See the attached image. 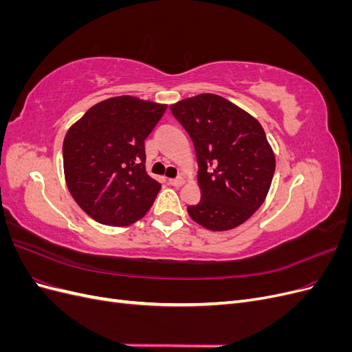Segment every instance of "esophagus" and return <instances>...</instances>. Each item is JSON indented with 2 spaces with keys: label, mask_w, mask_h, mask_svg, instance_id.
Instances as JSON below:
<instances>
[{
  "label": "esophagus",
  "mask_w": 352,
  "mask_h": 352,
  "mask_svg": "<svg viewBox=\"0 0 352 352\" xmlns=\"http://www.w3.org/2000/svg\"><path fill=\"white\" fill-rule=\"evenodd\" d=\"M185 184V179L184 177H176V179H168V185H172L175 188L182 186Z\"/></svg>",
  "instance_id": "34e87169"
}]
</instances>
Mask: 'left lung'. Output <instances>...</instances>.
Masks as SVG:
<instances>
[{"label": "left lung", "instance_id": "left-lung-1", "mask_svg": "<svg viewBox=\"0 0 352 352\" xmlns=\"http://www.w3.org/2000/svg\"><path fill=\"white\" fill-rule=\"evenodd\" d=\"M194 142L201 199L188 214L210 230H229L260 208L274 175L261 124L238 105L201 94L170 105Z\"/></svg>", "mask_w": 352, "mask_h": 352}]
</instances>
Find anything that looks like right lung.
<instances>
[{
    "instance_id": "obj_1",
    "label": "right lung",
    "mask_w": 352,
    "mask_h": 352,
    "mask_svg": "<svg viewBox=\"0 0 352 352\" xmlns=\"http://www.w3.org/2000/svg\"><path fill=\"white\" fill-rule=\"evenodd\" d=\"M167 105L116 97L94 105L63 142L66 184L89 217L127 226L145 216L158 194L145 172V140Z\"/></svg>"
}]
</instances>
